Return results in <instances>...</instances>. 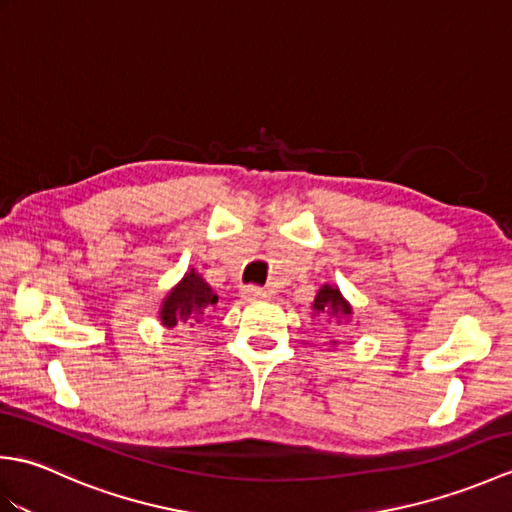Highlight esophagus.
Here are the masks:
<instances>
[{
    "label": "esophagus",
    "instance_id": "1",
    "mask_svg": "<svg viewBox=\"0 0 512 512\" xmlns=\"http://www.w3.org/2000/svg\"><path fill=\"white\" fill-rule=\"evenodd\" d=\"M242 297H244L246 301L264 299V297H266V290H262V288H255V286H248V288H244V290H242Z\"/></svg>",
    "mask_w": 512,
    "mask_h": 512
}]
</instances>
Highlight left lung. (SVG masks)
<instances>
[{"label": "left lung", "instance_id": "left-lung-1", "mask_svg": "<svg viewBox=\"0 0 512 512\" xmlns=\"http://www.w3.org/2000/svg\"><path fill=\"white\" fill-rule=\"evenodd\" d=\"M312 310H314V317H328V321L336 323V325H343V323H350V319L354 317V308L352 303L347 301L339 286H332V284H323L317 295H314L312 301ZM332 345H336L339 341H330Z\"/></svg>", "mask_w": 512, "mask_h": 512}]
</instances>
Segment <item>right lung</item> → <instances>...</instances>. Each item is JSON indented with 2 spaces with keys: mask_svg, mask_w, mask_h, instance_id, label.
Listing matches in <instances>:
<instances>
[{
  "mask_svg": "<svg viewBox=\"0 0 512 512\" xmlns=\"http://www.w3.org/2000/svg\"><path fill=\"white\" fill-rule=\"evenodd\" d=\"M217 303L213 288L206 284L198 270L191 268L189 273L173 286L158 308L160 325L165 328H191L200 323L206 312Z\"/></svg>",
  "mask_w": 512,
  "mask_h": 512,
  "instance_id": "right-lung-1",
  "label": "right lung"
}]
</instances>
